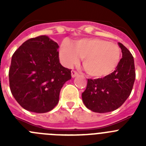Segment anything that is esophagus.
<instances>
[{
    "label": "esophagus",
    "instance_id": "obj_1",
    "mask_svg": "<svg viewBox=\"0 0 146 146\" xmlns=\"http://www.w3.org/2000/svg\"><path fill=\"white\" fill-rule=\"evenodd\" d=\"M77 75H78V73H77L76 71H74V70L72 71V77H73V78H74V77H77Z\"/></svg>",
    "mask_w": 146,
    "mask_h": 146
}]
</instances>
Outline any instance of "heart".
I'll use <instances>...</instances> for the list:
<instances>
[{
    "label": "heart",
    "instance_id": "obj_1",
    "mask_svg": "<svg viewBox=\"0 0 146 146\" xmlns=\"http://www.w3.org/2000/svg\"><path fill=\"white\" fill-rule=\"evenodd\" d=\"M62 64L71 67L82 58V65L88 74L100 78L116 69L121 59V49L116 44L98 38H82L72 44L64 42L59 50Z\"/></svg>",
    "mask_w": 146,
    "mask_h": 146
}]
</instances>
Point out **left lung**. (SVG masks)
<instances>
[{
    "label": "left lung",
    "mask_w": 146,
    "mask_h": 146,
    "mask_svg": "<svg viewBox=\"0 0 146 146\" xmlns=\"http://www.w3.org/2000/svg\"><path fill=\"white\" fill-rule=\"evenodd\" d=\"M122 58L115 70L103 78L88 79L82 94L86 108L95 113H109L118 109L129 96L135 80L134 58L129 50L118 43Z\"/></svg>",
    "instance_id": "obj_1"
}]
</instances>
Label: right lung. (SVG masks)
<instances>
[{
	"instance_id": "1",
	"label": "right lung",
	"mask_w": 146,
	"mask_h": 146,
	"mask_svg": "<svg viewBox=\"0 0 146 146\" xmlns=\"http://www.w3.org/2000/svg\"><path fill=\"white\" fill-rule=\"evenodd\" d=\"M58 48L53 40L42 35L25 41L12 55L10 89L25 110L47 113L58 103L60 89L72 78L71 69L60 64Z\"/></svg>"
}]
</instances>
